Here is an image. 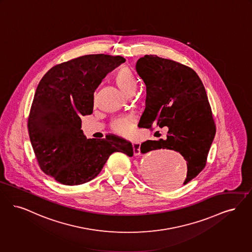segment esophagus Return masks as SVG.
<instances>
[{"label": "esophagus", "mask_w": 252, "mask_h": 252, "mask_svg": "<svg viewBox=\"0 0 252 252\" xmlns=\"http://www.w3.org/2000/svg\"><path fill=\"white\" fill-rule=\"evenodd\" d=\"M132 146H133V152H134V156H139L141 153V143L140 142H132Z\"/></svg>", "instance_id": "34e87169"}]
</instances>
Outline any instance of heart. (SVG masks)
Listing matches in <instances>:
<instances>
[{
    "instance_id": "heart-1",
    "label": "heart",
    "mask_w": 252,
    "mask_h": 252,
    "mask_svg": "<svg viewBox=\"0 0 252 252\" xmlns=\"http://www.w3.org/2000/svg\"><path fill=\"white\" fill-rule=\"evenodd\" d=\"M113 79L119 89L126 94L131 91L136 90L137 88L136 77L130 68L126 66H123L116 71ZM133 123L134 117L132 115H126L115 119L111 124V127L113 130L119 134L126 135L130 132Z\"/></svg>"
}]
</instances>
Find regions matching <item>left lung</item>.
Returning <instances> with one entry per match:
<instances>
[{"label": "left lung", "instance_id": "8db88e82", "mask_svg": "<svg viewBox=\"0 0 252 252\" xmlns=\"http://www.w3.org/2000/svg\"><path fill=\"white\" fill-rule=\"evenodd\" d=\"M136 71L146 86L145 109L138 126L169 128L166 139L142 142L141 152H179L188 165L186 185L205 167L216 135L204 86L190 67L157 55L140 58Z\"/></svg>", "mask_w": 252, "mask_h": 252}]
</instances>
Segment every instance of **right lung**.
<instances>
[{
	"label": "right lung",
	"mask_w": 252,
	"mask_h": 252,
	"mask_svg": "<svg viewBox=\"0 0 252 252\" xmlns=\"http://www.w3.org/2000/svg\"><path fill=\"white\" fill-rule=\"evenodd\" d=\"M125 61L84 55L53 66L38 83L28 118L31 143L41 170L61 184L93 180L114 152L133 156L129 141L114 135L87 139L81 130V116L93 113L94 91Z\"/></svg>",
	"instance_id": "1"
}]
</instances>
